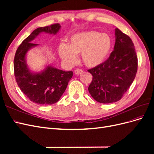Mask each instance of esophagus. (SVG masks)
I'll use <instances>...</instances> for the list:
<instances>
[{"label":"esophagus","mask_w":154,"mask_h":154,"mask_svg":"<svg viewBox=\"0 0 154 154\" xmlns=\"http://www.w3.org/2000/svg\"><path fill=\"white\" fill-rule=\"evenodd\" d=\"M82 72H83V70L80 69H77L74 71V74H76V75H79V74H82Z\"/></svg>","instance_id":"esophagus-1"}]
</instances>
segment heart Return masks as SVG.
<instances>
[{"mask_svg":"<svg viewBox=\"0 0 154 154\" xmlns=\"http://www.w3.org/2000/svg\"><path fill=\"white\" fill-rule=\"evenodd\" d=\"M112 48L111 37L95 31L80 32L73 35L69 45L61 44L59 54L63 61L72 65L76 63V54H82V60L88 67H95L104 63Z\"/></svg>","mask_w":154,"mask_h":154,"instance_id":"1","label":"heart"}]
</instances>
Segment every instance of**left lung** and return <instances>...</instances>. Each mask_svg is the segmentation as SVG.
Wrapping results in <instances>:
<instances>
[{
  "instance_id": "left-lung-1",
  "label": "left lung",
  "mask_w": 154,
  "mask_h": 154,
  "mask_svg": "<svg viewBox=\"0 0 154 154\" xmlns=\"http://www.w3.org/2000/svg\"><path fill=\"white\" fill-rule=\"evenodd\" d=\"M109 58L100 66L88 69L92 75L88 92L96 101L111 103L122 98L137 71V57L132 40L118 28Z\"/></svg>"
}]
</instances>
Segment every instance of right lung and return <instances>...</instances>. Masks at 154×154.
<instances>
[{
	"label": "right lung",
	"mask_w": 154,
	"mask_h": 154,
	"mask_svg": "<svg viewBox=\"0 0 154 154\" xmlns=\"http://www.w3.org/2000/svg\"><path fill=\"white\" fill-rule=\"evenodd\" d=\"M59 24L38 27L22 42L14 58V74L18 87L24 94L34 103L52 105L60 99L72 77V71H63L48 66L39 73L31 72L26 62L27 51L37 44L31 42L40 32L56 35L60 29Z\"/></svg>",
	"instance_id": "add662e5"
}]
</instances>
